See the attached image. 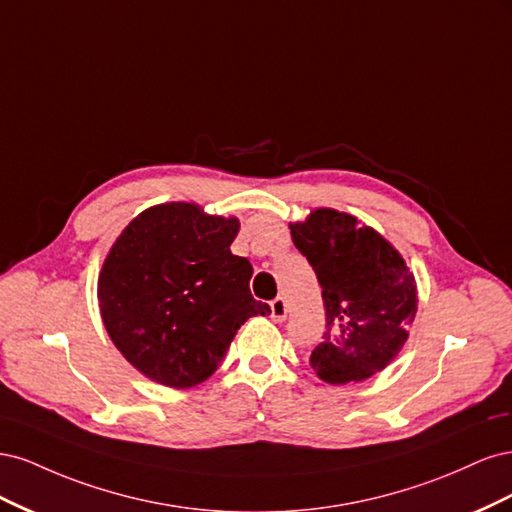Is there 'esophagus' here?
<instances>
[{
  "mask_svg": "<svg viewBox=\"0 0 512 512\" xmlns=\"http://www.w3.org/2000/svg\"><path fill=\"white\" fill-rule=\"evenodd\" d=\"M288 316V305L282 297H277L271 301V318L273 322H284Z\"/></svg>",
  "mask_w": 512,
  "mask_h": 512,
  "instance_id": "obj_1",
  "label": "esophagus"
}]
</instances>
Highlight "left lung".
I'll return each mask as SVG.
<instances>
[{"mask_svg": "<svg viewBox=\"0 0 512 512\" xmlns=\"http://www.w3.org/2000/svg\"><path fill=\"white\" fill-rule=\"evenodd\" d=\"M290 235L318 277L327 312V331L309 363L329 384L374 376L406 344L416 316L404 258L374 228L333 209L309 213Z\"/></svg>", "mask_w": 512, "mask_h": 512, "instance_id": "obj_1", "label": "left lung"}]
</instances>
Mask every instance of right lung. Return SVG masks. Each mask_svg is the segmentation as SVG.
Listing matches in <instances>:
<instances>
[{
    "label": "right lung",
    "instance_id": "add662e5",
    "mask_svg": "<svg viewBox=\"0 0 512 512\" xmlns=\"http://www.w3.org/2000/svg\"><path fill=\"white\" fill-rule=\"evenodd\" d=\"M237 232V218L168 203L143 211L111 247L98 280L102 320L147 378L200 384L247 318L271 314L250 292V260L230 252Z\"/></svg>",
    "mask_w": 512,
    "mask_h": 512
}]
</instances>
